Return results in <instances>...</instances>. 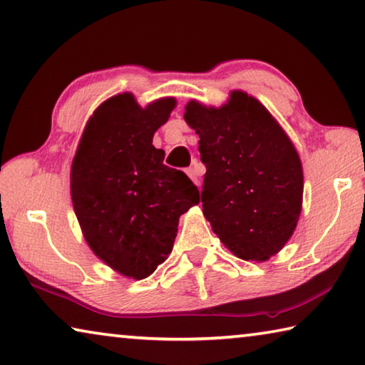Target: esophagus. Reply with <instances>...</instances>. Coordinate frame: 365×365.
Listing matches in <instances>:
<instances>
[{
  "mask_svg": "<svg viewBox=\"0 0 365 365\" xmlns=\"http://www.w3.org/2000/svg\"><path fill=\"white\" fill-rule=\"evenodd\" d=\"M201 172H203V169H201V165L200 164H195V165H192V167H188L187 169V173H188V177L192 178V180L198 185L200 183V177H201Z\"/></svg>",
  "mask_w": 365,
  "mask_h": 365,
  "instance_id": "esophagus-1",
  "label": "esophagus"
}]
</instances>
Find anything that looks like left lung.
<instances>
[{
  "label": "left lung",
  "mask_w": 365,
  "mask_h": 365,
  "mask_svg": "<svg viewBox=\"0 0 365 365\" xmlns=\"http://www.w3.org/2000/svg\"><path fill=\"white\" fill-rule=\"evenodd\" d=\"M185 121L200 136L201 203L214 234L235 257L268 259L292 235L302 210L294 144L268 110L240 91L221 108L192 101Z\"/></svg>",
  "instance_id": "left-lung-1"
}]
</instances>
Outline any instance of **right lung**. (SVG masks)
Listing matches in <instances>:
<instances>
[{
    "label": "right lung",
    "mask_w": 365,
    "mask_h": 365,
    "mask_svg": "<svg viewBox=\"0 0 365 365\" xmlns=\"http://www.w3.org/2000/svg\"><path fill=\"white\" fill-rule=\"evenodd\" d=\"M173 107V99L141 108L131 94L112 97L88 121L73 160L71 200L86 242L135 279L165 262L178 217L200 203L198 187L153 146Z\"/></svg>",
    "instance_id": "obj_1"
}]
</instances>
